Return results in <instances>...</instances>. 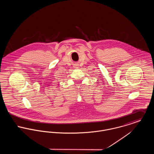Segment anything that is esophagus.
I'll return each mask as SVG.
<instances>
[{"label":"esophagus","mask_w":154,"mask_h":154,"mask_svg":"<svg viewBox=\"0 0 154 154\" xmlns=\"http://www.w3.org/2000/svg\"><path fill=\"white\" fill-rule=\"evenodd\" d=\"M74 67L75 68H78V67L79 66V65H78V64H74Z\"/></svg>","instance_id":"obj_1"}]
</instances>
